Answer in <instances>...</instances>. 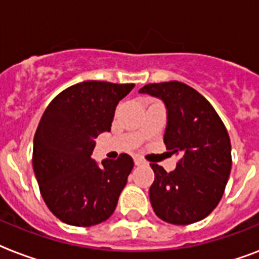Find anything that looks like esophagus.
<instances>
[{"label": "esophagus", "instance_id": "esophagus-1", "mask_svg": "<svg viewBox=\"0 0 259 259\" xmlns=\"http://www.w3.org/2000/svg\"><path fill=\"white\" fill-rule=\"evenodd\" d=\"M134 164H136V165H145L146 161L145 160H142L141 157H134Z\"/></svg>", "mask_w": 259, "mask_h": 259}]
</instances>
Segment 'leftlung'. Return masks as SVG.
<instances>
[{"mask_svg":"<svg viewBox=\"0 0 259 259\" xmlns=\"http://www.w3.org/2000/svg\"><path fill=\"white\" fill-rule=\"evenodd\" d=\"M140 93L164 101L168 111L164 142L180 154L176 169L150 164L149 189L153 211L172 225H191L208 217L221 201L231 172V144L212 105L185 83H150Z\"/></svg>","mask_w":259,"mask_h":259,"instance_id":"8db88e82","label":"left lung"}]
</instances>
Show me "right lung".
Wrapping results in <instances>:
<instances>
[{
	"instance_id": "1",
	"label": "right lung",
	"mask_w": 259,
	"mask_h": 259,
	"mask_svg": "<svg viewBox=\"0 0 259 259\" xmlns=\"http://www.w3.org/2000/svg\"><path fill=\"white\" fill-rule=\"evenodd\" d=\"M134 84L87 80L51 101L33 140L32 165L47 207L71 226L90 227L107 221L133 169V158H91L95 138L110 132L118 102Z\"/></svg>"
}]
</instances>
